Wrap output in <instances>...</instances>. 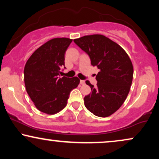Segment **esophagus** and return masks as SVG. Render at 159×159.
Instances as JSON below:
<instances>
[{"instance_id": "1", "label": "esophagus", "mask_w": 159, "mask_h": 159, "mask_svg": "<svg viewBox=\"0 0 159 159\" xmlns=\"http://www.w3.org/2000/svg\"><path fill=\"white\" fill-rule=\"evenodd\" d=\"M80 84H81V85L85 84V81H84V80H81V81H80Z\"/></svg>"}]
</instances>
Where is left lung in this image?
Here are the masks:
<instances>
[{"label": "left lung", "mask_w": 159, "mask_h": 159, "mask_svg": "<svg viewBox=\"0 0 159 159\" xmlns=\"http://www.w3.org/2000/svg\"><path fill=\"white\" fill-rule=\"evenodd\" d=\"M74 42L88 54L91 64L100 69L96 76L97 87L86 81L92 93L84 98L85 107L97 116H111L122 106L130 90L132 61L121 46L104 35L84 36Z\"/></svg>", "instance_id": "1"}]
</instances>
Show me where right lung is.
<instances>
[{
  "instance_id": "right-lung-1",
  "label": "right lung",
  "mask_w": 159,
  "mask_h": 159,
  "mask_svg": "<svg viewBox=\"0 0 159 159\" xmlns=\"http://www.w3.org/2000/svg\"><path fill=\"white\" fill-rule=\"evenodd\" d=\"M72 39L54 38L38 48L27 60L24 70L27 94L36 108L46 114L60 112L69 93L79 84L77 77L59 78L65 66V53Z\"/></svg>"
}]
</instances>
